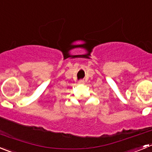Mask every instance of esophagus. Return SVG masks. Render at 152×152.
I'll return each mask as SVG.
<instances>
[{"label": "esophagus", "instance_id": "1", "mask_svg": "<svg viewBox=\"0 0 152 152\" xmlns=\"http://www.w3.org/2000/svg\"><path fill=\"white\" fill-rule=\"evenodd\" d=\"M78 84H84V80H79V81H78Z\"/></svg>", "mask_w": 152, "mask_h": 152}]
</instances>
